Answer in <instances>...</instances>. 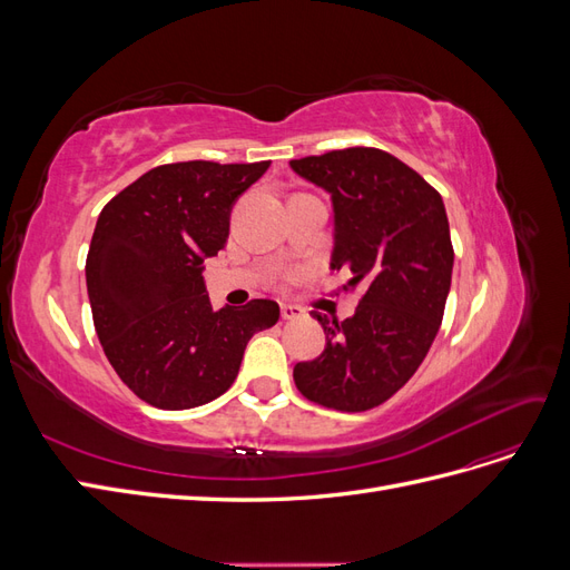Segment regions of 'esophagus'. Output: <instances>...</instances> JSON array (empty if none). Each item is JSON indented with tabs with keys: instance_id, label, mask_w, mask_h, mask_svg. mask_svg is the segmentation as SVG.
I'll return each instance as SVG.
<instances>
[{
	"instance_id": "1",
	"label": "esophagus",
	"mask_w": 570,
	"mask_h": 570,
	"mask_svg": "<svg viewBox=\"0 0 570 570\" xmlns=\"http://www.w3.org/2000/svg\"><path fill=\"white\" fill-rule=\"evenodd\" d=\"M281 316H283V321H297V318L304 316V308H299L295 304H283L281 306Z\"/></svg>"
}]
</instances>
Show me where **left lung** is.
<instances>
[{
	"label": "left lung",
	"instance_id": "obj_1",
	"mask_svg": "<svg viewBox=\"0 0 570 570\" xmlns=\"http://www.w3.org/2000/svg\"><path fill=\"white\" fill-rule=\"evenodd\" d=\"M327 189L335 209L333 268L366 287L356 314L312 312L325 350L295 366L297 390L335 411H368L416 373L433 344L452 285L454 247L438 189L392 154L347 147L292 159Z\"/></svg>",
	"mask_w": 570,
	"mask_h": 570
}]
</instances>
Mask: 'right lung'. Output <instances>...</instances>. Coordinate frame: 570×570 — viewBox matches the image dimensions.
<instances>
[{
    "label": "right lung",
    "mask_w": 570,
    "mask_h": 570,
    "mask_svg": "<svg viewBox=\"0 0 570 570\" xmlns=\"http://www.w3.org/2000/svg\"><path fill=\"white\" fill-rule=\"evenodd\" d=\"M271 161H178L147 170L101 209L85 262L95 331L142 402L195 409L237 377L247 342L281 306H212L202 264L228 243L230 209Z\"/></svg>",
    "instance_id": "obj_1"
}]
</instances>
